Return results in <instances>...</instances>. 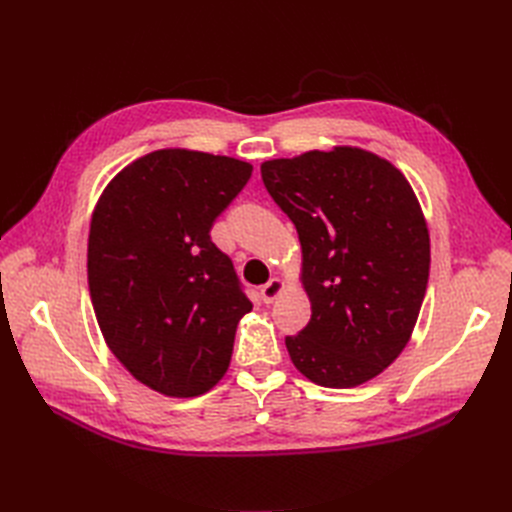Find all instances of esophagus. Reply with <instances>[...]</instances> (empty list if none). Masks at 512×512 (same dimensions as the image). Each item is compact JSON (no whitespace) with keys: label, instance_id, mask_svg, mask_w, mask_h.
I'll return each mask as SVG.
<instances>
[{"label":"esophagus","instance_id":"1","mask_svg":"<svg viewBox=\"0 0 512 512\" xmlns=\"http://www.w3.org/2000/svg\"><path fill=\"white\" fill-rule=\"evenodd\" d=\"M284 290V282L280 278H273L269 280L265 286L260 288V297L265 303H273L275 299H278V295Z\"/></svg>","mask_w":512,"mask_h":512}]
</instances>
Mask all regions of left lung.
<instances>
[{"instance_id": "8db88e82", "label": "left lung", "mask_w": 512, "mask_h": 512, "mask_svg": "<svg viewBox=\"0 0 512 512\" xmlns=\"http://www.w3.org/2000/svg\"><path fill=\"white\" fill-rule=\"evenodd\" d=\"M295 224L312 303L286 336L295 368L323 388H355L407 347L428 284L431 241L407 178L362 148L310 150L260 165Z\"/></svg>"}]
</instances>
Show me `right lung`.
Masks as SVG:
<instances>
[{"label": "right lung", "mask_w": 512, "mask_h": 512, "mask_svg": "<svg viewBox=\"0 0 512 512\" xmlns=\"http://www.w3.org/2000/svg\"><path fill=\"white\" fill-rule=\"evenodd\" d=\"M252 165L155 150L114 176L96 204L88 284L96 321L120 364L165 396L209 392L226 375L252 301L211 228Z\"/></svg>", "instance_id": "1"}]
</instances>
